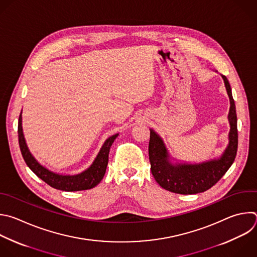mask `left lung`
Returning a JSON list of instances; mask_svg holds the SVG:
<instances>
[{"instance_id":"1","label":"left lung","mask_w":257,"mask_h":257,"mask_svg":"<svg viewBox=\"0 0 257 257\" xmlns=\"http://www.w3.org/2000/svg\"><path fill=\"white\" fill-rule=\"evenodd\" d=\"M222 77L230 99V110L228 114L230 132L229 144L220 158L197 164H173L169 161V154L162 139L150 129L148 146L150 169L156 183L164 190L182 195L205 192L221 180L234 162L238 147L237 116L230 83L225 75H222Z\"/></svg>"}]
</instances>
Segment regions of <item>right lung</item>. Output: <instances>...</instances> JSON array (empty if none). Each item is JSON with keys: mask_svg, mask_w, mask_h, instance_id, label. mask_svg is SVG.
<instances>
[{"mask_svg": "<svg viewBox=\"0 0 257 257\" xmlns=\"http://www.w3.org/2000/svg\"><path fill=\"white\" fill-rule=\"evenodd\" d=\"M22 114V112H21ZM19 116L18 122V137H19V145L21 149L22 156L28 165V167L32 172L43 182H45L50 187L65 191V192H76V191H84L90 190L96 187L105 176L106 168L109 161V152L110 148L114 142V140L119 135L118 133L109 137L103 144L100 149L98 155L96 156L93 163L89 168L83 170L82 173L73 175V176H64L50 172L49 169L42 166L31 154L26 144L23 129H22V116Z\"/></svg>", "mask_w": 257, "mask_h": 257, "instance_id": "add662e5", "label": "right lung"}]
</instances>
